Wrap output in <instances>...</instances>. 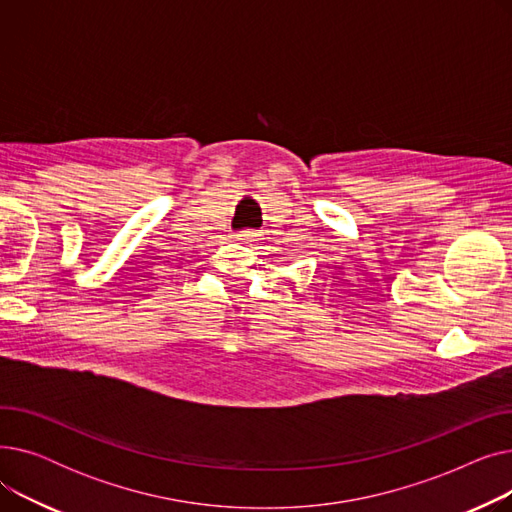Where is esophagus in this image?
Returning a JSON list of instances; mask_svg holds the SVG:
<instances>
[{"label":"esophagus","mask_w":512,"mask_h":512,"mask_svg":"<svg viewBox=\"0 0 512 512\" xmlns=\"http://www.w3.org/2000/svg\"><path fill=\"white\" fill-rule=\"evenodd\" d=\"M236 238H238L240 242H253V240L257 238V232H255V230H242V232L236 234Z\"/></svg>","instance_id":"1"}]
</instances>
